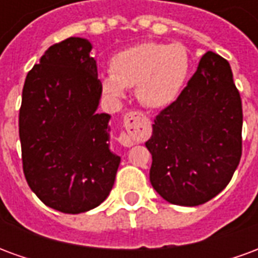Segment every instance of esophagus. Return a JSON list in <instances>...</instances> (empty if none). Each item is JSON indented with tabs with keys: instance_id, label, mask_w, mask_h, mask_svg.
I'll list each match as a JSON object with an SVG mask.
<instances>
[{
	"instance_id": "34e87169",
	"label": "esophagus",
	"mask_w": 258,
	"mask_h": 258,
	"mask_svg": "<svg viewBox=\"0 0 258 258\" xmlns=\"http://www.w3.org/2000/svg\"><path fill=\"white\" fill-rule=\"evenodd\" d=\"M124 125L127 133L118 135V142L125 148H131L135 142H142L149 137L151 121L144 113L130 112L124 117Z\"/></svg>"
}]
</instances>
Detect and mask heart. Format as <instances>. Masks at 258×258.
Wrapping results in <instances>:
<instances>
[{
	"instance_id": "b5f03b06",
	"label": "heart",
	"mask_w": 258,
	"mask_h": 258,
	"mask_svg": "<svg viewBox=\"0 0 258 258\" xmlns=\"http://www.w3.org/2000/svg\"><path fill=\"white\" fill-rule=\"evenodd\" d=\"M112 73L101 74L103 94L121 99L135 87L138 101L149 109H166L178 99L189 74V56L181 44L145 41L117 52Z\"/></svg>"
}]
</instances>
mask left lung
Listing matches in <instances>:
<instances>
[{
    "label": "left lung",
    "instance_id": "obj_1",
    "mask_svg": "<svg viewBox=\"0 0 258 258\" xmlns=\"http://www.w3.org/2000/svg\"><path fill=\"white\" fill-rule=\"evenodd\" d=\"M242 101L232 70L206 52L178 99L155 118L145 145L153 189L178 206L203 205L232 178L242 156Z\"/></svg>",
    "mask_w": 258,
    "mask_h": 258
}]
</instances>
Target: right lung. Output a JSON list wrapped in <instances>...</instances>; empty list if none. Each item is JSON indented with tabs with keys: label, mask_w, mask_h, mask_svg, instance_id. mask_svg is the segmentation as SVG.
I'll list each match as a JSON object with an SVG mask.
<instances>
[{
	"label": "right lung",
	"mask_w": 258,
	"mask_h": 258,
	"mask_svg": "<svg viewBox=\"0 0 258 258\" xmlns=\"http://www.w3.org/2000/svg\"><path fill=\"white\" fill-rule=\"evenodd\" d=\"M87 38L70 37L45 51L27 73L19 112L23 173L51 209H95L114 184L120 156L110 151V114Z\"/></svg>",
	"instance_id": "obj_1"
}]
</instances>
